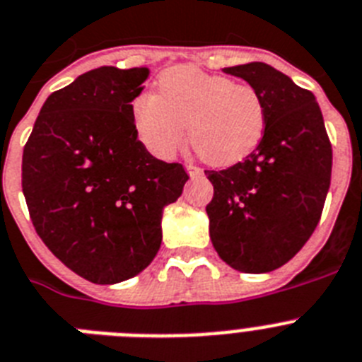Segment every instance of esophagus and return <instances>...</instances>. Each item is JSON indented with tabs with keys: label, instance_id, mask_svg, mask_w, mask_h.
I'll return each mask as SVG.
<instances>
[{
	"label": "esophagus",
	"instance_id": "obj_1",
	"mask_svg": "<svg viewBox=\"0 0 362 362\" xmlns=\"http://www.w3.org/2000/svg\"><path fill=\"white\" fill-rule=\"evenodd\" d=\"M185 168H187V172L190 175H192V177H196V175H202L203 174V170L199 168V166L190 165V163H187V165H185Z\"/></svg>",
	"mask_w": 362,
	"mask_h": 362
}]
</instances>
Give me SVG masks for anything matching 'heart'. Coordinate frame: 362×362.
Masks as SVG:
<instances>
[{
	"label": "heart",
	"mask_w": 362,
	"mask_h": 362,
	"mask_svg": "<svg viewBox=\"0 0 362 362\" xmlns=\"http://www.w3.org/2000/svg\"><path fill=\"white\" fill-rule=\"evenodd\" d=\"M159 95L134 100L132 115L141 143L170 159L188 137L203 160L234 165L260 144L265 107L252 86L238 84L196 66H177L159 76Z\"/></svg>",
	"instance_id": "b5f03b06"
}]
</instances>
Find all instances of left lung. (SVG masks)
Here are the masks:
<instances>
[{
  "instance_id": "obj_1",
  "label": "left lung",
  "mask_w": 362,
  "mask_h": 362,
  "mask_svg": "<svg viewBox=\"0 0 362 362\" xmlns=\"http://www.w3.org/2000/svg\"><path fill=\"white\" fill-rule=\"evenodd\" d=\"M258 91L260 144L242 163L205 170L206 205L219 258L242 273H269L300 251L319 225L332 181V143L315 95L264 62L225 67Z\"/></svg>"
}]
</instances>
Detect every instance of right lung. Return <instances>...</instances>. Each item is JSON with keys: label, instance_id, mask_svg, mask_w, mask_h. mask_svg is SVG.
Instances as JSON below:
<instances>
[{"label": "right lung", "instance_id": "1", "mask_svg": "<svg viewBox=\"0 0 362 362\" xmlns=\"http://www.w3.org/2000/svg\"><path fill=\"white\" fill-rule=\"evenodd\" d=\"M148 67H98L51 93L21 159V188L42 242L73 273L117 284L160 247L163 209L187 183L137 139L132 102Z\"/></svg>", "mask_w": 362, "mask_h": 362}]
</instances>
